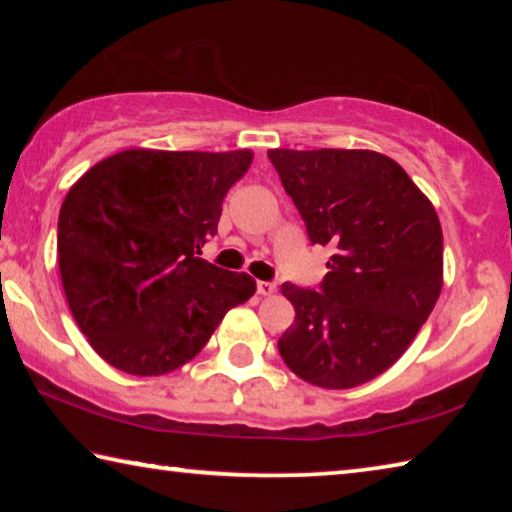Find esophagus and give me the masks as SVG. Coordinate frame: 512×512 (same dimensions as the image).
<instances>
[{
    "label": "esophagus",
    "mask_w": 512,
    "mask_h": 512,
    "mask_svg": "<svg viewBox=\"0 0 512 512\" xmlns=\"http://www.w3.org/2000/svg\"><path fill=\"white\" fill-rule=\"evenodd\" d=\"M257 293L259 296H273L275 284L273 282H257Z\"/></svg>",
    "instance_id": "1"
}]
</instances>
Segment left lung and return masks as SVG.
Instances as JSON below:
<instances>
[{
    "mask_svg": "<svg viewBox=\"0 0 512 512\" xmlns=\"http://www.w3.org/2000/svg\"><path fill=\"white\" fill-rule=\"evenodd\" d=\"M307 225L329 246L320 291L282 284L296 320L277 341L287 366L320 388L379 377L409 348L443 289V230L400 164L368 149H271Z\"/></svg>",
    "mask_w": 512,
    "mask_h": 512,
    "instance_id": "left-lung-1",
    "label": "left lung"
}]
</instances>
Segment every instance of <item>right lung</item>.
I'll use <instances>...</instances> for the list:
<instances>
[{"label":"right lung","instance_id":"right-lung-1","mask_svg":"<svg viewBox=\"0 0 512 512\" xmlns=\"http://www.w3.org/2000/svg\"><path fill=\"white\" fill-rule=\"evenodd\" d=\"M250 162V149H128L69 189L58 216L60 280L76 325L110 366L167 375L253 296L248 273L198 257Z\"/></svg>","mask_w":512,"mask_h":512}]
</instances>
